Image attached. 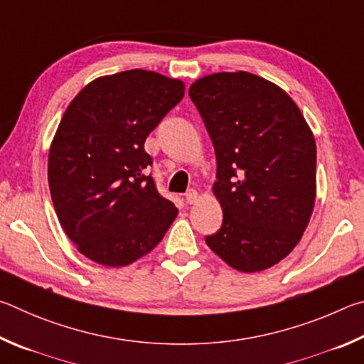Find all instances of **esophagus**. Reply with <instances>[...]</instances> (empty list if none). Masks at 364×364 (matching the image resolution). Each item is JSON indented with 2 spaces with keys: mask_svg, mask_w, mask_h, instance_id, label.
<instances>
[{
  "mask_svg": "<svg viewBox=\"0 0 364 364\" xmlns=\"http://www.w3.org/2000/svg\"><path fill=\"white\" fill-rule=\"evenodd\" d=\"M186 201L188 205H193V203L198 201V192H196V190H188L186 193Z\"/></svg>",
  "mask_w": 364,
  "mask_h": 364,
  "instance_id": "obj_1",
  "label": "esophagus"
}]
</instances>
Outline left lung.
<instances>
[{"label":"left lung","mask_w":364,"mask_h":364,"mask_svg":"<svg viewBox=\"0 0 364 364\" xmlns=\"http://www.w3.org/2000/svg\"><path fill=\"white\" fill-rule=\"evenodd\" d=\"M188 95L213 140V192L224 213L206 245L238 272L270 269L294 250L314 213V132L286 91L257 75L203 76Z\"/></svg>","instance_id":"obj_1"}]
</instances>
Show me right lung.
<instances>
[{
	"instance_id": "right-lung-1",
	"label": "right lung",
	"mask_w": 364,
	"mask_h": 364,
	"mask_svg": "<svg viewBox=\"0 0 364 364\" xmlns=\"http://www.w3.org/2000/svg\"><path fill=\"white\" fill-rule=\"evenodd\" d=\"M183 94V81L136 68L95 78L63 113L48 158L50 198L63 232L92 262H136L174 222L178 209L146 176L144 144Z\"/></svg>"
}]
</instances>
